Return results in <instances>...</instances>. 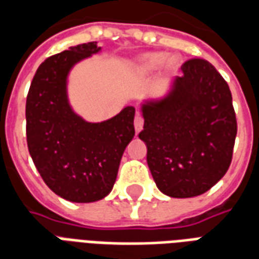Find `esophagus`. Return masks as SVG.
<instances>
[{
    "mask_svg": "<svg viewBox=\"0 0 259 259\" xmlns=\"http://www.w3.org/2000/svg\"><path fill=\"white\" fill-rule=\"evenodd\" d=\"M143 124H144V122H143V119H141V116H139V115H136V118H135V130H136V133H140L141 129H143Z\"/></svg>",
    "mask_w": 259,
    "mask_h": 259,
    "instance_id": "34e87169",
    "label": "esophagus"
}]
</instances>
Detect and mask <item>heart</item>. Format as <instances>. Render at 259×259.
Wrapping results in <instances>:
<instances>
[{
  "label": "heart",
  "mask_w": 259,
  "mask_h": 259,
  "mask_svg": "<svg viewBox=\"0 0 259 259\" xmlns=\"http://www.w3.org/2000/svg\"><path fill=\"white\" fill-rule=\"evenodd\" d=\"M159 68L163 73H174L179 68V59L176 55H165L161 51H150V53L141 54L136 61V72L140 76L155 72Z\"/></svg>",
  "instance_id": "b5f03b06"
}]
</instances>
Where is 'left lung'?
Instances as JSON below:
<instances>
[{
    "instance_id": "left-lung-1",
    "label": "left lung",
    "mask_w": 259,
    "mask_h": 259,
    "mask_svg": "<svg viewBox=\"0 0 259 259\" xmlns=\"http://www.w3.org/2000/svg\"><path fill=\"white\" fill-rule=\"evenodd\" d=\"M166 93L140 102L147 163L161 193L204 194L232 162L237 123L228 83L205 59H190Z\"/></svg>"
}]
</instances>
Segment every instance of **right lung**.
Masks as SVG:
<instances>
[{"label":"right lung","instance_id":"1","mask_svg":"<svg viewBox=\"0 0 259 259\" xmlns=\"http://www.w3.org/2000/svg\"><path fill=\"white\" fill-rule=\"evenodd\" d=\"M101 53L97 41L70 47L42 62L26 100L29 152L46 185L72 202H94L112 190L124 148L135 136V107L87 122L69 101V76Z\"/></svg>","mask_w":259,"mask_h":259}]
</instances>
